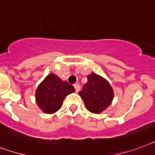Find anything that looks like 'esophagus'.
Instances as JSON below:
<instances>
[{
  "instance_id": "34e87169",
  "label": "esophagus",
  "mask_w": 155,
  "mask_h": 155,
  "mask_svg": "<svg viewBox=\"0 0 155 155\" xmlns=\"http://www.w3.org/2000/svg\"><path fill=\"white\" fill-rule=\"evenodd\" d=\"M74 88H75V91H76V92H79V91H80V88H81V86H80V85L79 84H75L74 85Z\"/></svg>"
}]
</instances>
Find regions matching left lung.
<instances>
[{
	"mask_svg": "<svg viewBox=\"0 0 155 155\" xmlns=\"http://www.w3.org/2000/svg\"><path fill=\"white\" fill-rule=\"evenodd\" d=\"M79 95L83 99L88 111L98 114L111 104L114 92L106 79L92 73L87 77V82L79 92Z\"/></svg>",
	"mask_w": 155,
	"mask_h": 155,
	"instance_id": "1",
	"label": "left lung"
}]
</instances>
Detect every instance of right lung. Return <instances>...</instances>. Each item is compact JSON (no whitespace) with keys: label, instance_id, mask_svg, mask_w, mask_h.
I'll return each instance as SVG.
<instances>
[{"label":"right lung","instance_id":"right-lung-1","mask_svg":"<svg viewBox=\"0 0 155 155\" xmlns=\"http://www.w3.org/2000/svg\"><path fill=\"white\" fill-rule=\"evenodd\" d=\"M74 91L75 89L72 85L51 74L37 87L35 99L42 111L52 114L61 108L64 98Z\"/></svg>","mask_w":155,"mask_h":155}]
</instances>
